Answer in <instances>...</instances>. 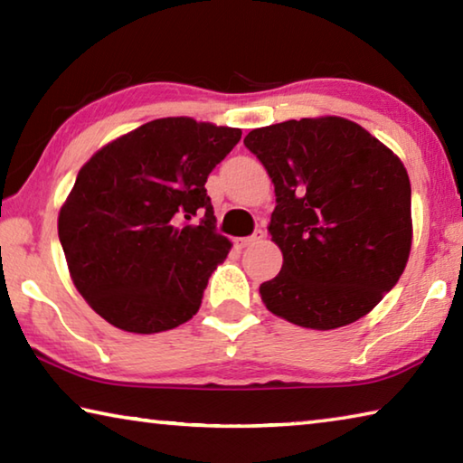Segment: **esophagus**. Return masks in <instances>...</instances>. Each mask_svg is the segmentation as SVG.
<instances>
[{"label":"esophagus","mask_w":463,"mask_h":463,"mask_svg":"<svg viewBox=\"0 0 463 463\" xmlns=\"http://www.w3.org/2000/svg\"><path fill=\"white\" fill-rule=\"evenodd\" d=\"M263 239V231H255V234H250V237H242V239H237L234 241V245L237 247H249V245H255L257 241Z\"/></svg>","instance_id":"34e87169"}]
</instances>
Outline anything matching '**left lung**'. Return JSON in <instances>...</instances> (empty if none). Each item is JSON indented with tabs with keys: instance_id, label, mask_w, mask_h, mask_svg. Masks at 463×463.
<instances>
[{
	"instance_id": "left-lung-1",
	"label": "left lung",
	"mask_w": 463,
	"mask_h": 463,
	"mask_svg": "<svg viewBox=\"0 0 463 463\" xmlns=\"http://www.w3.org/2000/svg\"><path fill=\"white\" fill-rule=\"evenodd\" d=\"M245 146L268 169L278 202L269 232L284 265L260 288L265 307L317 331L365 317L396 286L411 255L402 161L339 116L255 128Z\"/></svg>"
}]
</instances>
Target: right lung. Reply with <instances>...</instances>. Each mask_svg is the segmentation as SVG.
Wrapping results in <instances>:
<instances>
[{"instance_id":"add662e5","label":"right lung","mask_w":463,"mask_h":463,"mask_svg":"<svg viewBox=\"0 0 463 463\" xmlns=\"http://www.w3.org/2000/svg\"><path fill=\"white\" fill-rule=\"evenodd\" d=\"M241 128L187 116L146 122L85 163L59 213L69 273L116 328L153 335L200 310L208 278L231 250L206 179ZM203 213L198 225L194 215Z\"/></svg>"}]
</instances>
